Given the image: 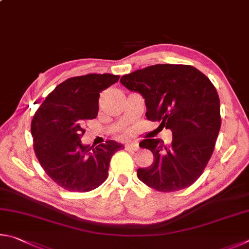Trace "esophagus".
Returning a JSON list of instances; mask_svg holds the SVG:
<instances>
[{
  "instance_id": "esophagus-1",
  "label": "esophagus",
  "mask_w": 249,
  "mask_h": 249,
  "mask_svg": "<svg viewBox=\"0 0 249 249\" xmlns=\"http://www.w3.org/2000/svg\"><path fill=\"white\" fill-rule=\"evenodd\" d=\"M139 149V145L137 143H127V144L124 145V150L127 151H138Z\"/></svg>"
}]
</instances>
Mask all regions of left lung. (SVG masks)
Segmentation results:
<instances>
[{"label": "left lung", "instance_id": "left-lung-1", "mask_svg": "<svg viewBox=\"0 0 249 249\" xmlns=\"http://www.w3.org/2000/svg\"><path fill=\"white\" fill-rule=\"evenodd\" d=\"M121 84L145 99L150 121L171 129L173 140L145 139L140 147L154 156L137 175L160 193L185 189L201 176L221 128L220 98L211 81L191 65L155 64L125 74Z\"/></svg>", "mask_w": 249, "mask_h": 249}]
</instances>
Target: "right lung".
I'll return each mask as SVG.
<instances>
[{
	"label": "right lung",
	"mask_w": 249,
	"mask_h": 249,
	"mask_svg": "<svg viewBox=\"0 0 249 249\" xmlns=\"http://www.w3.org/2000/svg\"><path fill=\"white\" fill-rule=\"evenodd\" d=\"M119 77L105 73L68 78L35 112L30 127L35 154L47 175L65 190L97 188L107 179L112 155L122 149L115 141L96 147L81 143L85 122L97 117L99 93Z\"/></svg>",
	"instance_id": "obj_1"
}]
</instances>
